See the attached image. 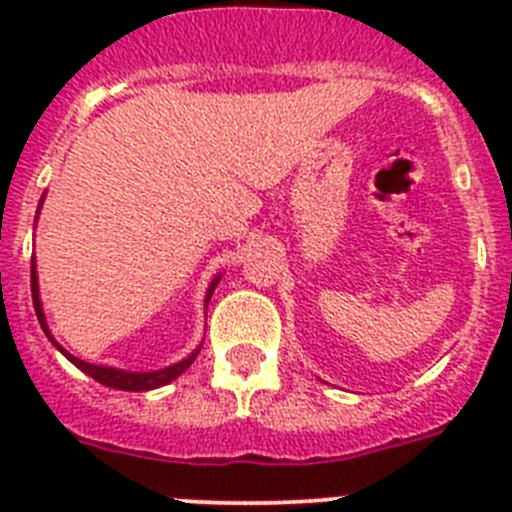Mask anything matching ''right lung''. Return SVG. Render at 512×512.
<instances>
[{
    "mask_svg": "<svg viewBox=\"0 0 512 512\" xmlns=\"http://www.w3.org/2000/svg\"><path fill=\"white\" fill-rule=\"evenodd\" d=\"M40 205H43V200H40ZM220 277H223V274H215V277H212L210 287H207V295H205V307H207V302H210V297H212V292H215ZM30 282H33L35 315H38V323H40V328H43L45 336H48V341H51L53 346H56L58 351H61V354L76 366V369H81L84 374H89L92 379H97V382L104 384V387H112V390H125V392L156 390V387H164V384L174 382V379L179 377L182 372H187L189 364H192V361L197 359V354H200L202 346H197L192 354L187 356V359L176 361V364H171V366H164V369H156V372H125V369H115V366H99V364H89V361L76 359V356H71L69 351H66V348H63L61 343L51 336V328H48V323H45V312H43V302H40L38 271H35V261H33V266H30Z\"/></svg>",
    "mask_w": 512,
    "mask_h": 512,
    "instance_id": "right-lung-1",
    "label": "right lung"
}]
</instances>
